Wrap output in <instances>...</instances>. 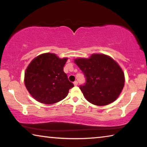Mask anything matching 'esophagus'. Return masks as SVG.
I'll return each instance as SVG.
<instances>
[{
    "label": "esophagus",
    "mask_w": 147,
    "mask_h": 147,
    "mask_svg": "<svg viewBox=\"0 0 147 147\" xmlns=\"http://www.w3.org/2000/svg\"><path fill=\"white\" fill-rule=\"evenodd\" d=\"M74 86H77V85H78V82H77V81H74Z\"/></svg>",
    "instance_id": "esophagus-1"
}]
</instances>
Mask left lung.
<instances>
[{"label":"left lung","mask_w":147,"mask_h":147,"mask_svg":"<svg viewBox=\"0 0 147 147\" xmlns=\"http://www.w3.org/2000/svg\"><path fill=\"white\" fill-rule=\"evenodd\" d=\"M74 62L86 78V83L80 89L87 100L96 106H105L116 100L124 87V75L112 58L95 54L89 59H76Z\"/></svg>","instance_id":"obj_1"}]
</instances>
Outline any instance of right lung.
Wrapping results in <instances>:
<instances>
[{"label":"right lung","instance_id":"1","mask_svg":"<svg viewBox=\"0 0 147 147\" xmlns=\"http://www.w3.org/2000/svg\"><path fill=\"white\" fill-rule=\"evenodd\" d=\"M67 58L45 53L36 57L24 73V84L30 94L39 102L51 104L63 100L74 84L63 71Z\"/></svg>","mask_w":147,"mask_h":147}]
</instances>
